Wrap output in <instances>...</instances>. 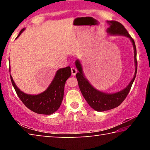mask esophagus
<instances>
[{"label": "esophagus", "instance_id": "34e87169", "mask_svg": "<svg viewBox=\"0 0 150 150\" xmlns=\"http://www.w3.org/2000/svg\"><path fill=\"white\" fill-rule=\"evenodd\" d=\"M71 73L73 75H75L76 73L77 72V69H75V67H71Z\"/></svg>", "mask_w": 150, "mask_h": 150}]
</instances>
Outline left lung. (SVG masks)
<instances>
[{"instance_id":"8db88e82","label":"left lung","mask_w":150,"mask_h":150,"mask_svg":"<svg viewBox=\"0 0 150 150\" xmlns=\"http://www.w3.org/2000/svg\"><path fill=\"white\" fill-rule=\"evenodd\" d=\"M109 28H107V32L112 35H122L129 38L132 42L134 50V62H135L136 69L134 78L132 79L129 85L124 89L113 94H108L100 92L96 90L91 85L83 73V69L79 61L75 62V65L79 72L76 74V77L78 81V85L85 99L94 110L98 112H103L115 108L120 105L125 99L130 91L132 85L135 79L137 73V59H136V47L134 40L126 30L122 24L117 21L111 20L107 21Z\"/></svg>"}]
</instances>
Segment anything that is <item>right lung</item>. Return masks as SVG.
<instances>
[{
    "label": "right lung",
    "instance_id": "1",
    "mask_svg": "<svg viewBox=\"0 0 150 150\" xmlns=\"http://www.w3.org/2000/svg\"><path fill=\"white\" fill-rule=\"evenodd\" d=\"M24 30V28L21 30L17 38L20 36ZM71 74V71L70 67L59 69L47 89L36 95H28L23 93L16 87L11 75V79L17 95L27 108L37 114L49 115L54 113L60 107L64 95L65 82Z\"/></svg>",
    "mask_w": 150,
    "mask_h": 150
}]
</instances>
